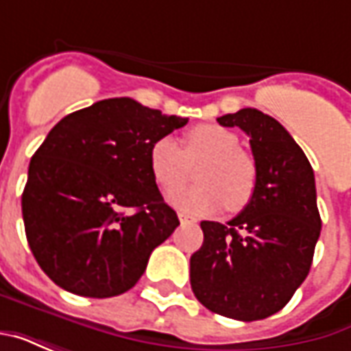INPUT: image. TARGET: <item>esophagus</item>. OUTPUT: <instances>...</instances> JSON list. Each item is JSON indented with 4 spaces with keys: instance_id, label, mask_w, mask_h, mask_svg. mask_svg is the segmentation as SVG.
<instances>
[{
    "instance_id": "obj_1",
    "label": "esophagus",
    "mask_w": 351,
    "mask_h": 351,
    "mask_svg": "<svg viewBox=\"0 0 351 351\" xmlns=\"http://www.w3.org/2000/svg\"><path fill=\"white\" fill-rule=\"evenodd\" d=\"M178 220H180V223H197V218L188 216V214H178Z\"/></svg>"
}]
</instances>
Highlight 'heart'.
Returning <instances> with one entry per match:
<instances>
[{
	"instance_id": "heart-1",
	"label": "heart",
	"mask_w": 351,
	"mask_h": 351,
	"mask_svg": "<svg viewBox=\"0 0 351 351\" xmlns=\"http://www.w3.org/2000/svg\"><path fill=\"white\" fill-rule=\"evenodd\" d=\"M150 173L163 191L182 186L190 163L205 160L195 173L197 186L182 188L169 195V203L180 213L208 216L241 210L248 205L258 182V167L250 154L239 148L233 131L216 123H203L186 135V148L173 137H161L150 148Z\"/></svg>"
}]
</instances>
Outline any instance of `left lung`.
<instances>
[{
  "label": "left lung",
  "mask_w": 351,
  "mask_h": 351,
  "mask_svg": "<svg viewBox=\"0 0 351 351\" xmlns=\"http://www.w3.org/2000/svg\"><path fill=\"white\" fill-rule=\"evenodd\" d=\"M218 123L250 137L258 182L233 220L201 221L205 241L190 259V282L208 310L254 322L284 308L308 274L322 231L314 171L286 128L258 108Z\"/></svg>",
  "instance_id": "1"
}]
</instances>
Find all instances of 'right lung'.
<instances>
[{"label": "right lung", "instance_id": "right-lung-1", "mask_svg": "<svg viewBox=\"0 0 351 351\" xmlns=\"http://www.w3.org/2000/svg\"><path fill=\"white\" fill-rule=\"evenodd\" d=\"M188 123L130 97L93 103L50 130L27 169V244L54 284L82 297L125 293L180 221L150 173V148Z\"/></svg>", "mask_w": 351, "mask_h": 351}]
</instances>
